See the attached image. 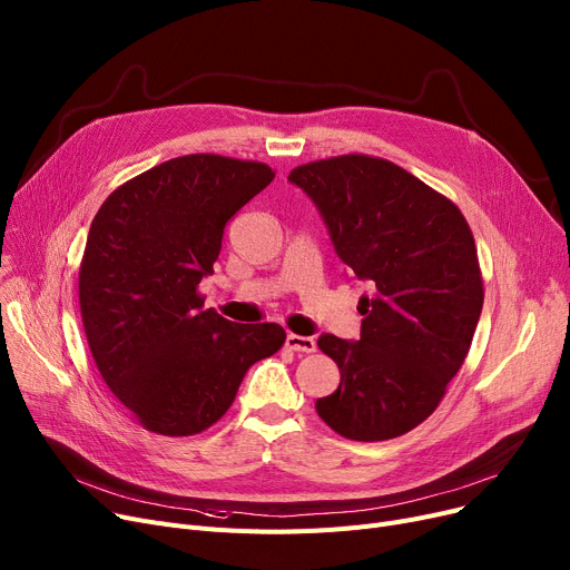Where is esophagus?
<instances>
[{
    "instance_id": "obj_1",
    "label": "esophagus",
    "mask_w": 570,
    "mask_h": 570,
    "mask_svg": "<svg viewBox=\"0 0 570 570\" xmlns=\"http://www.w3.org/2000/svg\"><path fill=\"white\" fill-rule=\"evenodd\" d=\"M286 346L297 353H314L316 351L314 337H303V335H293V333L286 337Z\"/></svg>"
}]
</instances>
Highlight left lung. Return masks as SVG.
<instances>
[{"label":"left lung","mask_w":570,"mask_h":570,"mask_svg":"<svg viewBox=\"0 0 570 570\" xmlns=\"http://www.w3.org/2000/svg\"><path fill=\"white\" fill-rule=\"evenodd\" d=\"M318 207L337 256L370 282L361 340L321 335L340 367L316 411L353 441L395 439L439 406L483 309L471 228L458 205L379 157L344 155L291 170Z\"/></svg>","instance_id":"obj_1"}]
</instances>
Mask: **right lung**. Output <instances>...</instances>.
<instances>
[{
	"label": "right lung",
	"mask_w": 570,
	"mask_h": 570,
	"mask_svg": "<svg viewBox=\"0 0 570 570\" xmlns=\"http://www.w3.org/2000/svg\"><path fill=\"white\" fill-rule=\"evenodd\" d=\"M258 161L187 155L117 187L89 226L78 273L89 351L136 421L191 436L228 411L247 370L286 340L277 323L203 309L228 219L273 183Z\"/></svg>",
	"instance_id": "obj_1"
}]
</instances>
